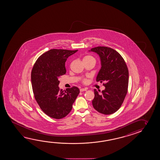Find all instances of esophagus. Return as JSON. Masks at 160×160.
Masks as SVG:
<instances>
[{
  "mask_svg": "<svg viewBox=\"0 0 160 160\" xmlns=\"http://www.w3.org/2000/svg\"><path fill=\"white\" fill-rule=\"evenodd\" d=\"M87 89V88H81V89H80V92H83V91H86Z\"/></svg>",
  "mask_w": 160,
  "mask_h": 160,
  "instance_id": "esophagus-1",
  "label": "esophagus"
}]
</instances>
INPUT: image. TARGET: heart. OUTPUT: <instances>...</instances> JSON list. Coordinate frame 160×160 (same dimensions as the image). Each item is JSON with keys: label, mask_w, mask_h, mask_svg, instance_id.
<instances>
[{"label": "heart", "mask_w": 160, "mask_h": 160, "mask_svg": "<svg viewBox=\"0 0 160 160\" xmlns=\"http://www.w3.org/2000/svg\"><path fill=\"white\" fill-rule=\"evenodd\" d=\"M83 62H90V61H93V62H96V59H95V58L93 57V56H92V55H87L84 56V57H83ZM82 82H84V83H86V82H87V80H86V79H83L82 80Z\"/></svg>", "instance_id": "heart-1"}]
</instances>
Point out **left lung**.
<instances>
[{
    "label": "left lung",
    "mask_w": 160,
    "mask_h": 160,
    "mask_svg": "<svg viewBox=\"0 0 160 160\" xmlns=\"http://www.w3.org/2000/svg\"><path fill=\"white\" fill-rule=\"evenodd\" d=\"M99 55L101 68L96 81L102 82L105 89L98 92L94 89L95 98L92 105L101 114L110 115L121 107L127 94L129 72L124 59L118 52L106 46H98L91 49Z\"/></svg>",
    "instance_id": "8db88e82"
}]
</instances>
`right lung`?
<instances>
[{"label":"right lung","instance_id":"right-lung-1","mask_svg":"<svg viewBox=\"0 0 160 160\" xmlns=\"http://www.w3.org/2000/svg\"><path fill=\"white\" fill-rule=\"evenodd\" d=\"M77 51L51 49L38 57L33 67L31 78L35 98L43 112L52 118L66 117L79 93L78 87L64 91L58 87V78L66 73V60Z\"/></svg>","mask_w":160,"mask_h":160}]
</instances>
